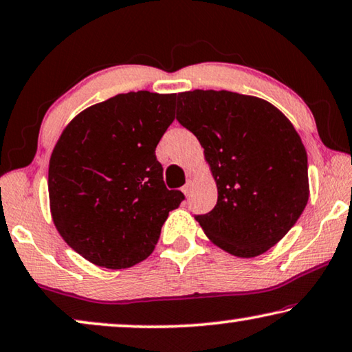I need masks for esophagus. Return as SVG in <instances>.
<instances>
[{
    "mask_svg": "<svg viewBox=\"0 0 352 352\" xmlns=\"http://www.w3.org/2000/svg\"><path fill=\"white\" fill-rule=\"evenodd\" d=\"M182 192H184L186 197H190V193H192V184H190V182H187V184L182 187Z\"/></svg>",
    "mask_w": 352,
    "mask_h": 352,
    "instance_id": "obj_1",
    "label": "esophagus"
}]
</instances>
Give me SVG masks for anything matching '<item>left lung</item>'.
I'll return each instance as SVG.
<instances>
[{
	"mask_svg": "<svg viewBox=\"0 0 352 352\" xmlns=\"http://www.w3.org/2000/svg\"><path fill=\"white\" fill-rule=\"evenodd\" d=\"M176 119L200 141L217 186L214 210L195 216L203 232L232 256L267 252L309 198L297 130L268 101L228 90L182 91Z\"/></svg>",
	"mask_w": 352,
	"mask_h": 352,
	"instance_id": "8db88e82",
	"label": "left lung"
}]
</instances>
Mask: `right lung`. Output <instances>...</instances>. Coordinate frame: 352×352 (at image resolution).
<instances>
[{
	"instance_id": "right-lung-1",
	"label": "right lung",
	"mask_w": 352,
	"mask_h": 352,
	"mask_svg": "<svg viewBox=\"0 0 352 352\" xmlns=\"http://www.w3.org/2000/svg\"><path fill=\"white\" fill-rule=\"evenodd\" d=\"M176 94H119L66 125L49 162V201L62 238L98 267L130 268L147 258L170 211L155 147L175 120Z\"/></svg>"
}]
</instances>
